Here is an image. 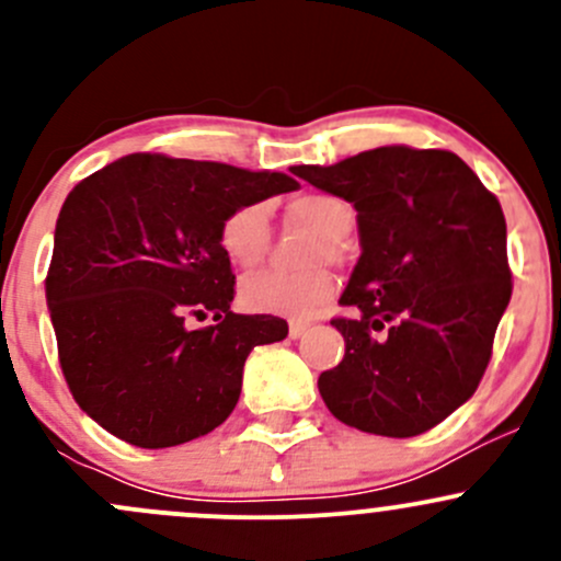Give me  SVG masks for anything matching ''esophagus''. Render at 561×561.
Instances as JSON below:
<instances>
[{
    "label": "esophagus",
    "instance_id": "esophagus-1",
    "mask_svg": "<svg viewBox=\"0 0 561 561\" xmlns=\"http://www.w3.org/2000/svg\"><path fill=\"white\" fill-rule=\"evenodd\" d=\"M307 331H309V322L290 320V339H301Z\"/></svg>",
    "mask_w": 561,
    "mask_h": 561
}]
</instances>
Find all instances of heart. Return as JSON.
<instances>
[{"mask_svg":"<svg viewBox=\"0 0 561 561\" xmlns=\"http://www.w3.org/2000/svg\"><path fill=\"white\" fill-rule=\"evenodd\" d=\"M296 222L314 230L325 244L317 247L314 260L333 257V244L353 230L355 214L347 201L325 192H309V195L293 197L287 206ZM268 206L265 203H247L233 208L219 225V247L225 257L233 265L249 268L257 263L268 247ZM333 276L328 271L314 268L304 274H285V271L263 268L247 274L239 285V301L249 312L293 317V320H309L322 309V304L333 296Z\"/></svg>","mask_w":561,"mask_h":561,"instance_id":"1","label":"heart"}]
</instances>
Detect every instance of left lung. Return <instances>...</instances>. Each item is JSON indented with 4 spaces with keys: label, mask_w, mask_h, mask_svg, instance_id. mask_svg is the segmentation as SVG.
Listing matches in <instances>:
<instances>
[{
    "label": "left lung",
    "mask_w": 561,
    "mask_h": 561,
    "mask_svg": "<svg viewBox=\"0 0 561 561\" xmlns=\"http://www.w3.org/2000/svg\"><path fill=\"white\" fill-rule=\"evenodd\" d=\"M293 173L358 211L360 257L331 325L344 358L317 388L333 417L382 437H415L478 390L511 304L500 201L461 157L380 146Z\"/></svg>",
    "instance_id": "obj_1"
}]
</instances>
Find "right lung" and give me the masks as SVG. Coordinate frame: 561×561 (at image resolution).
Returning <instances> with one entry per match:
<instances>
[{
    "label": "right lung",
    "instance_id": "add662e5",
    "mask_svg": "<svg viewBox=\"0 0 561 561\" xmlns=\"http://www.w3.org/2000/svg\"><path fill=\"white\" fill-rule=\"evenodd\" d=\"M298 190L276 171L129 154L83 179L56 219L45 301L72 399L135 448H173L228 421L247 355L287 322L236 314L219 225ZM215 317L211 327L188 320Z\"/></svg>",
    "mask_w": 561,
    "mask_h": 561
}]
</instances>
